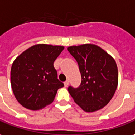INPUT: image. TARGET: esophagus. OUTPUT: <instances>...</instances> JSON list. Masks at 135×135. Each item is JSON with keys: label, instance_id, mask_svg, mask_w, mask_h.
<instances>
[{"label": "esophagus", "instance_id": "1", "mask_svg": "<svg viewBox=\"0 0 135 135\" xmlns=\"http://www.w3.org/2000/svg\"><path fill=\"white\" fill-rule=\"evenodd\" d=\"M64 85H65V87H68V86L69 85V81H68V80L65 81L64 82Z\"/></svg>", "mask_w": 135, "mask_h": 135}]
</instances>
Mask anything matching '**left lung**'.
<instances>
[{
	"label": "left lung",
	"mask_w": 135,
	"mask_h": 135,
	"mask_svg": "<svg viewBox=\"0 0 135 135\" xmlns=\"http://www.w3.org/2000/svg\"><path fill=\"white\" fill-rule=\"evenodd\" d=\"M68 50L76 60L81 76L79 88L68 87L73 101L87 112L104 108L112 98L118 84L115 59L94 44L69 46Z\"/></svg>",
	"instance_id": "obj_1"
}]
</instances>
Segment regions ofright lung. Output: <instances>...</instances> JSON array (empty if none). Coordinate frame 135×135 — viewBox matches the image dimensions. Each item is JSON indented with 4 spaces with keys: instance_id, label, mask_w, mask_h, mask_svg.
Listing matches in <instances>:
<instances>
[{
    "instance_id": "right-lung-1",
    "label": "right lung",
    "mask_w": 135,
    "mask_h": 135,
    "mask_svg": "<svg viewBox=\"0 0 135 135\" xmlns=\"http://www.w3.org/2000/svg\"><path fill=\"white\" fill-rule=\"evenodd\" d=\"M65 47L34 45L20 54L11 68V86L23 107L36 111L51 104L64 84L57 79L54 62Z\"/></svg>"
}]
</instances>
